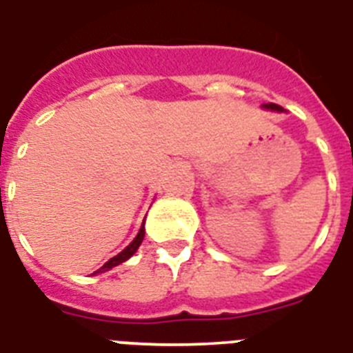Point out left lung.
I'll list each match as a JSON object with an SVG mask.
<instances>
[{"label":"left lung","instance_id":"left-lung-1","mask_svg":"<svg viewBox=\"0 0 353 353\" xmlns=\"http://www.w3.org/2000/svg\"><path fill=\"white\" fill-rule=\"evenodd\" d=\"M265 108H270V110H277V112L283 110V108H281L279 105H276V103H268V105H265Z\"/></svg>","mask_w":353,"mask_h":353}]
</instances>
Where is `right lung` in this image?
<instances>
[{"instance_id": "add662e5", "label": "right lung", "mask_w": 353, "mask_h": 353, "mask_svg": "<svg viewBox=\"0 0 353 353\" xmlns=\"http://www.w3.org/2000/svg\"><path fill=\"white\" fill-rule=\"evenodd\" d=\"M143 237H145V226H141V228H139V232H137V236L134 237V241H132L130 245H128L127 248H125V250L119 252V254L112 257V259H108L107 263H105V265H103L101 268H99V270L94 272V274H99V272H107V270H110V268H114V266L125 263V261H127L128 257L136 254V250H137V248H139V245H141Z\"/></svg>"}]
</instances>
